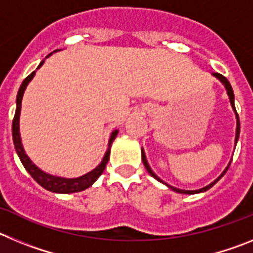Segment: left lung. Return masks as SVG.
Wrapping results in <instances>:
<instances>
[{
    "instance_id": "8db88e82",
    "label": "left lung",
    "mask_w": 253,
    "mask_h": 253,
    "mask_svg": "<svg viewBox=\"0 0 253 253\" xmlns=\"http://www.w3.org/2000/svg\"><path fill=\"white\" fill-rule=\"evenodd\" d=\"M213 76H214V77L218 78L219 81H220L223 84H224L225 90H227L228 96H229V101H231L232 107H233L234 113H236V118H237L236 144H237V140H238V138H240V118H238V114H237V111H236V106H234V93H233V90H232V86H231V84H229V81H228V80L224 77V76H222V75H220V73H213ZM142 161H143V165H144V167H146L147 171H148V173L152 176V177H154L157 181H160V182H162V184H165L167 187H169V189L173 190L175 193H178V194H189V195H193V194H199V193H204V191H207V190H209L211 186H214V185H215L216 182H218V181L220 180V178H222L223 176H224V173H225V172H227V169H229V166H231V162H232V160H231V162L228 163V166L225 167L224 171L222 172V175L219 176L218 178H215V180H214L213 182H211V184L207 185V186H205V187H203V189H199V190H182V189H177V187L171 186V185L166 184V182H163V181L161 180V178L158 177V176L156 175V173H154L153 171H152L151 166H149V165H148V161H147V158H146V153H144V151H143V148H142Z\"/></svg>"
}]
</instances>
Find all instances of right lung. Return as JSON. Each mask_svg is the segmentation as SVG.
I'll list each match as a JSON object with an SVG mask.
<instances>
[{
	"mask_svg": "<svg viewBox=\"0 0 253 253\" xmlns=\"http://www.w3.org/2000/svg\"><path fill=\"white\" fill-rule=\"evenodd\" d=\"M58 51V50H54ZM53 53H50L49 55H51ZM48 55V57H49ZM46 57V58H48ZM44 60L39 64L38 68L43 66ZM35 76V71L33 73L28 76V77L24 80V82L20 86V90L17 92L16 97V111H15V116H13V122H12V139L13 144H15V149H16V153L19 156L20 161L24 165L26 171L30 173V176L37 181L40 186H43L44 189L49 190L51 193H58V194H71V193H78V191H82V190H86L87 187H90L91 185L95 182L97 178L101 176V173L104 172L105 167H106V163L109 161V157H110V148L111 144H113L114 139L118 135V130H114L110 135V140H109V147H107V151L105 153L104 158H102L101 163L99 166L93 169L92 171H90L88 173L84 176H80V177L76 178H64V177H58V176L49 175L46 172L42 171L39 167H37L34 163L31 162L30 158L28 157V154L24 151V147H22L21 143V137H20V113H21V101H22V96H24V92H25L26 86L29 84V82L33 80V77Z\"/></svg>",
	"mask_w": 253,
	"mask_h": 253,
	"instance_id": "add662e5",
	"label": "right lung"
}]
</instances>
